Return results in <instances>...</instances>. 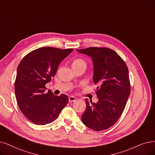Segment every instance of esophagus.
Masks as SVG:
<instances>
[{
	"mask_svg": "<svg viewBox=\"0 0 155 155\" xmlns=\"http://www.w3.org/2000/svg\"><path fill=\"white\" fill-rule=\"evenodd\" d=\"M76 100V98L74 96H70L69 97V102H74Z\"/></svg>",
	"mask_w": 155,
	"mask_h": 155,
	"instance_id": "esophagus-1",
	"label": "esophagus"
}]
</instances>
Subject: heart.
Instances as JSON below:
<instances>
[{
  "label": "heart",
  "mask_w": 155,
  "mask_h": 155,
  "mask_svg": "<svg viewBox=\"0 0 155 155\" xmlns=\"http://www.w3.org/2000/svg\"><path fill=\"white\" fill-rule=\"evenodd\" d=\"M86 65V62L84 61V60H83L81 58H76L74 60L72 63V67H77V66H79V65Z\"/></svg>",
  "instance_id": "1"
}]
</instances>
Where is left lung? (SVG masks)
I'll return each mask as SVG.
<instances>
[{
	"mask_svg": "<svg viewBox=\"0 0 155 155\" xmlns=\"http://www.w3.org/2000/svg\"><path fill=\"white\" fill-rule=\"evenodd\" d=\"M76 51L91 58L93 79L98 85L96 91L98 102L93 103L86 98V107L81 121L94 130H104L115 124L125 107L130 93L127 66L109 48L91 47Z\"/></svg>",
	"mask_w": 155,
	"mask_h": 155,
	"instance_id": "8db88e82",
	"label": "left lung"
}]
</instances>
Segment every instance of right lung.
I'll list each match as a JSON object with an SVG mask.
<instances>
[{"mask_svg": "<svg viewBox=\"0 0 155 155\" xmlns=\"http://www.w3.org/2000/svg\"><path fill=\"white\" fill-rule=\"evenodd\" d=\"M74 49L44 47L31 51L18 67L15 83L17 103L22 113L35 125L54 121L69 101L65 94L54 95L46 83L54 76L60 62Z\"/></svg>", "mask_w": 155, "mask_h": 155, "instance_id": "obj_1", "label": "right lung"}]
</instances>
